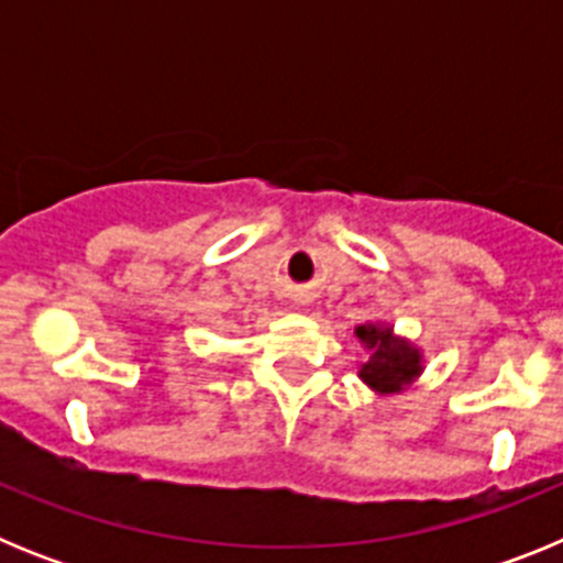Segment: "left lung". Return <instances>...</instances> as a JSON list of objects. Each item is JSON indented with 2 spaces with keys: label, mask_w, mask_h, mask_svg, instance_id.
Segmentation results:
<instances>
[{
  "label": "left lung",
  "mask_w": 563,
  "mask_h": 563,
  "mask_svg": "<svg viewBox=\"0 0 563 563\" xmlns=\"http://www.w3.org/2000/svg\"><path fill=\"white\" fill-rule=\"evenodd\" d=\"M355 338L369 357L361 363V377L377 395H400L422 375V350L409 338L395 335V327L383 321H366L355 327Z\"/></svg>",
  "instance_id": "1"
}]
</instances>
